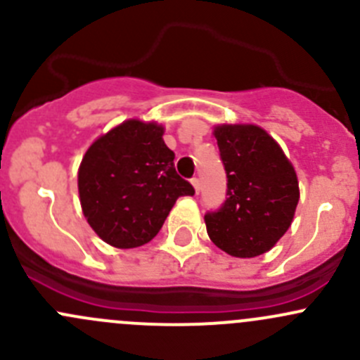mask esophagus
Listing matches in <instances>:
<instances>
[{
	"label": "esophagus",
	"instance_id": "esophagus-1",
	"mask_svg": "<svg viewBox=\"0 0 360 360\" xmlns=\"http://www.w3.org/2000/svg\"><path fill=\"white\" fill-rule=\"evenodd\" d=\"M191 184H193V188H195V191H200V179H198V177H193V179H191Z\"/></svg>",
	"mask_w": 360,
	"mask_h": 360
}]
</instances>
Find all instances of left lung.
Segmentation results:
<instances>
[{
    "label": "left lung",
    "instance_id": "left-lung-1",
    "mask_svg": "<svg viewBox=\"0 0 360 360\" xmlns=\"http://www.w3.org/2000/svg\"><path fill=\"white\" fill-rule=\"evenodd\" d=\"M214 136L228 190L219 209L205 214L207 233L230 256H259L291 226L300 200L296 172L259 127L219 125Z\"/></svg>",
    "mask_w": 360,
    "mask_h": 360
}]
</instances>
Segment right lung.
I'll list each match as a JSON object with an SVG mask.
<instances>
[{"label": "right lung", "instance_id": "obj_1", "mask_svg": "<svg viewBox=\"0 0 360 360\" xmlns=\"http://www.w3.org/2000/svg\"><path fill=\"white\" fill-rule=\"evenodd\" d=\"M157 123L129 120L99 137L78 170L83 214L104 242L118 249L148 244L179 197L195 188L176 172L174 151Z\"/></svg>", "mask_w": 360, "mask_h": 360}]
</instances>
